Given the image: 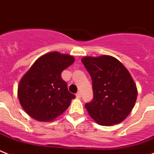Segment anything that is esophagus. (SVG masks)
Listing matches in <instances>:
<instances>
[{
    "mask_svg": "<svg viewBox=\"0 0 154 154\" xmlns=\"http://www.w3.org/2000/svg\"><path fill=\"white\" fill-rule=\"evenodd\" d=\"M76 96H77V97L80 98V97H81V92H80V91H78V92L76 94Z\"/></svg>",
    "mask_w": 154,
    "mask_h": 154,
    "instance_id": "esophagus-1",
    "label": "esophagus"
}]
</instances>
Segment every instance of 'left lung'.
<instances>
[{"label": "left lung", "instance_id": "obj_1", "mask_svg": "<svg viewBox=\"0 0 154 154\" xmlns=\"http://www.w3.org/2000/svg\"><path fill=\"white\" fill-rule=\"evenodd\" d=\"M92 79L94 97L85 104L100 125L122 122L132 110L137 97L134 80L124 65L113 57H86L81 60Z\"/></svg>", "mask_w": 154, "mask_h": 154}]
</instances>
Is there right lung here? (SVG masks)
I'll return each mask as SVG.
<instances>
[{"label":"right lung","instance_id":"1","mask_svg":"<svg viewBox=\"0 0 154 154\" xmlns=\"http://www.w3.org/2000/svg\"><path fill=\"white\" fill-rule=\"evenodd\" d=\"M74 58L58 52L38 58L18 86V98L23 110L40 121H51L67 110L75 95L70 93L62 79L63 70Z\"/></svg>","mask_w":154,"mask_h":154}]
</instances>
